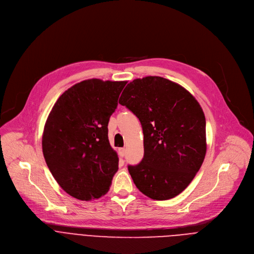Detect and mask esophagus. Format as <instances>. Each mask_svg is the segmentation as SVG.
<instances>
[{
    "mask_svg": "<svg viewBox=\"0 0 254 254\" xmlns=\"http://www.w3.org/2000/svg\"><path fill=\"white\" fill-rule=\"evenodd\" d=\"M125 155H126V149H125V148H120V149H119V156H120L121 158H124Z\"/></svg>",
    "mask_w": 254,
    "mask_h": 254,
    "instance_id": "1",
    "label": "esophagus"
}]
</instances>
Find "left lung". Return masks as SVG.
Here are the masks:
<instances>
[{
	"label": "left lung",
	"mask_w": 254,
	"mask_h": 254,
	"mask_svg": "<svg viewBox=\"0 0 254 254\" xmlns=\"http://www.w3.org/2000/svg\"><path fill=\"white\" fill-rule=\"evenodd\" d=\"M119 102L142 127L143 158L127 167L136 188L154 200L176 197L192 182L206 155V120L199 102L160 76L132 80Z\"/></svg>",
	"instance_id": "8db88e82"
}]
</instances>
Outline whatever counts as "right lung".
<instances>
[{"mask_svg": "<svg viewBox=\"0 0 254 254\" xmlns=\"http://www.w3.org/2000/svg\"><path fill=\"white\" fill-rule=\"evenodd\" d=\"M127 81L92 78L63 92L47 118L42 150L59 186L82 201L107 193L119 170L108 140V122Z\"/></svg>", "mask_w": 254, "mask_h": 254, "instance_id": "add662e5", "label": "right lung"}]
</instances>
